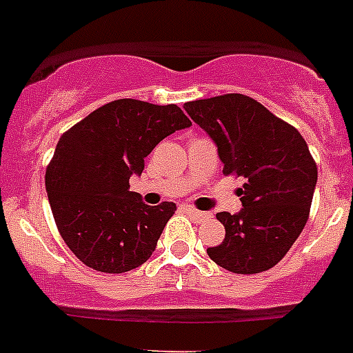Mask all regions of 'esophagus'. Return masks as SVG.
I'll use <instances>...</instances> for the list:
<instances>
[{
	"label": "esophagus",
	"mask_w": 353,
	"mask_h": 353,
	"mask_svg": "<svg viewBox=\"0 0 353 353\" xmlns=\"http://www.w3.org/2000/svg\"><path fill=\"white\" fill-rule=\"evenodd\" d=\"M183 210H185V214L189 215V217H192L196 223H205V221L210 219V214H208V212H199L192 207H187V205L183 207Z\"/></svg>",
	"instance_id": "34e87169"
}]
</instances>
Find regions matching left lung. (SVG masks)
Wrapping results in <instances>:
<instances>
[{
	"label": "left lung",
	"mask_w": 353,
	"mask_h": 353,
	"mask_svg": "<svg viewBox=\"0 0 353 353\" xmlns=\"http://www.w3.org/2000/svg\"><path fill=\"white\" fill-rule=\"evenodd\" d=\"M217 146L224 174L244 176L242 208L219 212L226 236L208 248L215 263L235 274H258L283 260L310 215L318 170L299 130L242 93L183 105Z\"/></svg>",
	"instance_id": "8db88e82"
}]
</instances>
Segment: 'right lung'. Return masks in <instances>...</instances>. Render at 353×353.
I'll use <instances>...</instances> for the list:
<instances>
[{
    "label": "right lung",
    "mask_w": 353,
    "mask_h": 353,
    "mask_svg": "<svg viewBox=\"0 0 353 353\" xmlns=\"http://www.w3.org/2000/svg\"><path fill=\"white\" fill-rule=\"evenodd\" d=\"M191 125L179 105L120 99L61 136L46 191L65 244L84 265L121 274L152 256L176 205L143 203L129 180L141 176L145 157L162 139Z\"/></svg>",
    "instance_id": "add662e5"
}]
</instances>
